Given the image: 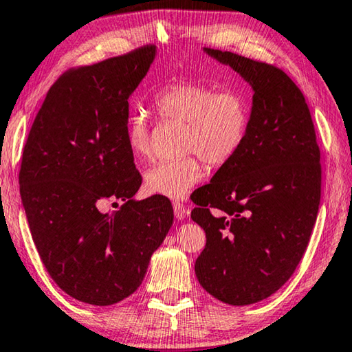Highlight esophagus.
<instances>
[{
  "instance_id": "1",
  "label": "esophagus",
  "mask_w": 352,
  "mask_h": 352,
  "mask_svg": "<svg viewBox=\"0 0 352 352\" xmlns=\"http://www.w3.org/2000/svg\"><path fill=\"white\" fill-rule=\"evenodd\" d=\"M172 205H174V213H175V217H177V219H185V217H186V214H188V208H186V205L185 204H182V202H178V200H177V202H174V204H172Z\"/></svg>"
}]
</instances>
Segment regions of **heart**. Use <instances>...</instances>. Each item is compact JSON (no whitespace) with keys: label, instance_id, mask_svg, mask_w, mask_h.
Masks as SVG:
<instances>
[{"label":"heart","instance_id":"b5f03b06","mask_svg":"<svg viewBox=\"0 0 352 352\" xmlns=\"http://www.w3.org/2000/svg\"><path fill=\"white\" fill-rule=\"evenodd\" d=\"M153 108L163 120L183 124L180 150L185 155L153 164L144 175L150 194L167 199L185 197L211 167L227 164L248 135L250 103L235 87L217 89L197 81H175L158 89ZM125 141L139 160L152 156L150 124L142 114H131L125 125Z\"/></svg>","mask_w":352,"mask_h":352}]
</instances>
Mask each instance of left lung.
Wrapping results in <instances>:
<instances>
[{
    "instance_id": "8db88e82",
    "label": "left lung",
    "mask_w": 352,
    "mask_h": 352,
    "mask_svg": "<svg viewBox=\"0 0 352 352\" xmlns=\"http://www.w3.org/2000/svg\"><path fill=\"white\" fill-rule=\"evenodd\" d=\"M254 89L239 152L194 196L206 244L199 283L230 305L270 298L293 276L310 241L321 199L315 125L300 89L272 64L205 48Z\"/></svg>"
}]
</instances>
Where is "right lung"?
I'll return each instance as SVG.
<instances>
[{
    "instance_id": "1",
    "label": "right lung",
    "mask_w": 352,
    "mask_h": 352,
    "mask_svg": "<svg viewBox=\"0 0 352 352\" xmlns=\"http://www.w3.org/2000/svg\"><path fill=\"white\" fill-rule=\"evenodd\" d=\"M155 45L64 72L28 135L20 194L48 274L81 302L111 305L135 293L174 222L170 200H133L142 183L125 141L128 98ZM104 199L121 208L102 214Z\"/></svg>"
}]
</instances>
